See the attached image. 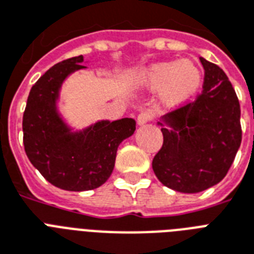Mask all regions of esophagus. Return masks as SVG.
<instances>
[{"label": "esophagus", "instance_id": "obj_1", "mask_svg": "<svg viewBox=\"0 0 254 254\" xmlns=\"http://www.w3.org/2000/svg\"><path fill=\"white\" fill-rule=\"evenodd\" d=\"M153 119H154V113H153V112L142 111V112H139L138 117H137V124H138V125H143V124L150 123Z\"/></svg>", "mask_w": 254, "mask_h": 254}]
</instances>
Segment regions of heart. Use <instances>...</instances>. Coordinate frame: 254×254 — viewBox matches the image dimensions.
Masks as SVG:
<instances>
[{
    "instance_id": "1",
    "label": "heart",
    "mask_w": 254,
    "mask_h": 254,
    "mask_svg": "<svg viewBox=\"0 0 254 254\" xmlns=\"http://www.w3.org/2000/svg\"><path fill=\"white\" fill-rule=\"evenodd\" d=\"M141 83L150 89H162L163 100L177 105L196 93L201 84V69L191 61L163 62L145 69Z\"/></svg>"
}]
</instances>
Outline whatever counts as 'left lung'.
Wrapping results in <instances>:
<instances>
[{"instance_id":"1","label":"left lung","mask_w":254,"mask_h":254,"mask_svg":"<svg viewBox=\"0 0 254 254\" xmlns=\"http://www.w3.org/2000/svg\"><path fill=\"white\" fill-rule=\"evenodd\" d=\"M203 91L193 101L163 117V145L153 159L159 182L179 192L195 193L227 175L241 143L240 104L228 76L200 58Z\"/></svg>"}]
</instances>
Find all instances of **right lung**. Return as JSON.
I'll return each mask as SVG.
<instances>
[{
    "mask_svg": "<svg viewBox=\"0 0 254 254\" xmlns=\"http://www.w3.org/2000/svg\"><path fill=\"white\" fill-rule=\"evenodd\" d=\"M83 55L58 63L39 77L27 97L22 129L30 162L54 185L87 191L104 185L115 167L117 147L135 130L133 119L99 121L71 133L57 111L59 88L69 73L85 68Z\"/></svg>",
    "mask_w": 254,
    "mask_h": 254,
    "instance_id": "right-lung-1",
    "label": "right lung"
}]
</instances>
